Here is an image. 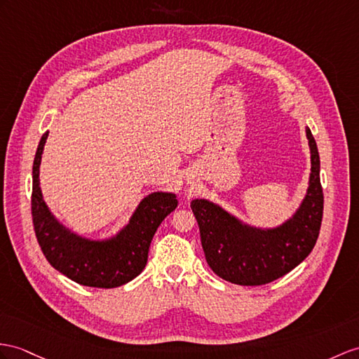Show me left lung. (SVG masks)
I'll return each mask as SVG.
<instances>
[{"instance_id":"8db88e82","label":"left lung","mask_w":359,"mask_h":359,"mask_svg":"<svg viewBox=\"0 0 359 359\" xmlns=\"http://www.w3.org/2000/svg\"><path fill=\"white\" fill-rule=\"evenodd\" d=\"M306 138L311 151L308 189L300 205L282 224L256 226L213 201H191L207 264L224 280L243 286L269 283L300 265L316 245L323 217L320 155L308 126Z\"/></svg>"}]
</instances>
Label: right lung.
<instances>
[{"label": "right lung", "mask_w": 359, "mask_h": 359, "mask_svg": "<svg viewBox=\"0 0 359 359\" xmlns=\"http://www.w3.org/2000/svg\"><path fill=\"white\" fill-rule=\"evenodd\" d=\"M48 133L41 137L33 161L32 216L43 256L76 283L93 287H117L135 278L146 266L154 234L178 205L173 191L146 195L129 221L108 238L93 239L68 229L43 201L39 168Z\"/></svg>", "instance_id": "right-lung-1"}]
</instances>
